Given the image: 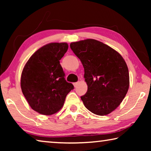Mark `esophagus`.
<instances>
[{"label": "esophagus", "instance_id": "34e87169", "mask_svg": "<svg viewBox=\"0 0 151 151\" xmlns=\"http://www.w3.org/2000/svg\"><path fill=\"white\" fill-rule=\"evenodd\" d=\"M78 85V82H76V83H73V85H74V86H75V87H76Z\"/></svg>", "mask_w": 151, "mask_h": 151}]
</instances>
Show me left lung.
Segmentation results:
<instances>
[{"label": "left lung", "mask_w": 151, "mask_h": 151, "mask_svg": "<svg viewBox=\"0 0 151 151\" xmlns=\"http://www.w3.org/2000/svg\"><path fill=\"white\" fill-rule=\"evenodd\" d=\"M81 60L88 86L81 97L88 111L97 115L111 113L118 107L129 87V73L123 58L113 48L94 39L70 43Z\"/></svg>", "instance_id": "left-lung-1"}]
</instances>
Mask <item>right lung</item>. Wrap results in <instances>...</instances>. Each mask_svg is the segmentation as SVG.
I'll use <instances>...</instances> for the list:
<instances>
[{"instance_id":"1","label":"right lung","mask_w":151,"mask_h":151,"mask_svg":"<svg viewBox=\"0 0 151 151\" xmlns=\"http://www.w3.org/2000/svg\"><path fill=\"white\" fill-rule=\"evenodd\" d=\"M66 42H52L36 51L22 70L20 86L30 107L50 115L62 108L67 94L74 88L65 80L60 60L68 50Z\"/></svg>"}]
</instances>
